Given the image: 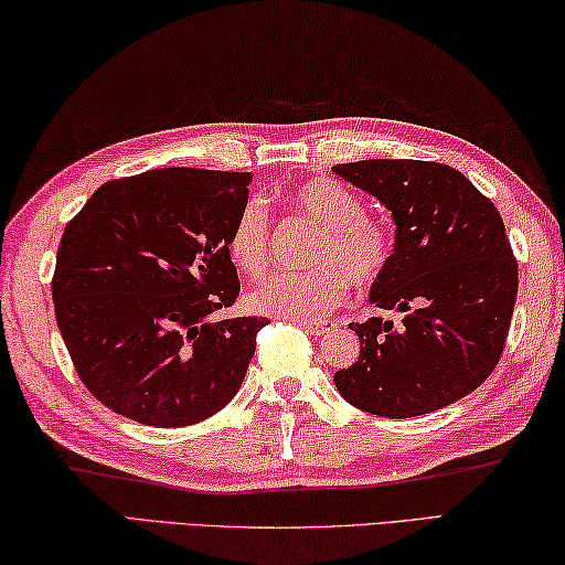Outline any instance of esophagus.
<instances>
[{"mask_svg": "<svg viewBox=\"0 0 565 565\" xmlns=\"http://www.w3.org/2000/svg\"><path fill=\"white\" fill-rule=\"evenodd\" d=\"M295 322H298L305 332L315 334V338H320V334H328L332 330V322H328V320H295Z\"/></svg>", "mask_w": 565, "mask_h": 565, "instance_id": "esophagus-1", "label": "esophagus"}]
</instances>
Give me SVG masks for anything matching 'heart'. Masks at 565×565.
I'll list each match as a JSON object with an SVG mask.
<instances>
[{"label":"heart","mask_w":565,"mask_h":565,"mask_svg":"<svg viewBox=\"0 0 565 565\" xmlns=\"http://www.w3.org/2000/svg\"><path fill=\"white\" fill-rule=\"evenodd\" d=\"M288 205L318 227L305 273H277L247 292V308L290 320H312L348 300L350 282L370 288L387 273L392 235L387 225L364 215L360 195L334 178H312L288 193ZM270 215L260 198L245 201L227 233L225 250L247 277L267 263Z\"/></svg>","instance_id":"b5f03b06"}]
</instances>
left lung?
Segmentation results:
<instances>
[{"mask_svg": "<svg viewBox=\"0 0 565 565\" xmlns=\"http://www.w3.org/2000/svg\"><path fill=\"white\" fill-rule=\"evenodd\" d=\"M387 207L392 260L370 302L404 312V328L350 324L360 360L334 372L352 407L407 419L467 397L489 377L507 342L519 267L497 207L457 168L372 158L332 168Z\"/></svg>", "mask_w": 565, "mask_h": 565, "instance_id": "8db88e82", "label": "left lung"}]
</instances>
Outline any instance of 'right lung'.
<instances>
[{
	"mask_svg": "<svg viewBox=\"0 0 565 565\" xmlns=\"http://www.w3.org/2000/svg\"><path fill=\"white\" fill-rule=\"evenodd\" d=\"M253 173L156 168L104 183L56 253V324L78 377L121 417L188 427L231 402L265 318L213 320L241 280L225 250Z\"/></svg>",
	"mask_w": 565,
	"mask_h": 565,
	"instance_id": "right-lung-1",
	"label": "right lung"
}]
</instances>
